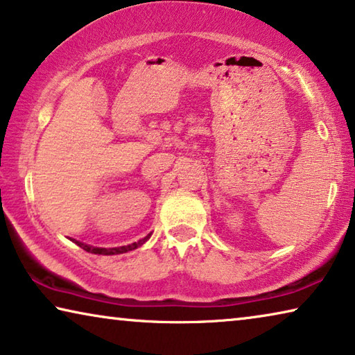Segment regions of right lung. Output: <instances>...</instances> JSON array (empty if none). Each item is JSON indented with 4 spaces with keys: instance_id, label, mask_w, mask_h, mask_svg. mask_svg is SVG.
<instances>
[{
    "instance_id": "1",
    "label": "right lung",
    "mask_w": 355,
    "mask_h": 355,
    "mask_svg": "<svg viewBox=\"0 0 355 355\" xmlns=\"http://www.w3.org/2000/svg\"><path fill=\"white\" fill-rule=\"evenodd\" d=\"M149 236H150V234H147L146 238L139 239L138 243H132V244H128V246L109 248V249H106V248H94V246H89V244H84V243H80V241H76V239H73V241H74L76 244H78L79 248H83L84 250H87V252L98 254V255H116V254H123V252H128V250H133V249H136V248L143 246V244L147 241V239H149Z\"/></svg>"
}]
</instances>
